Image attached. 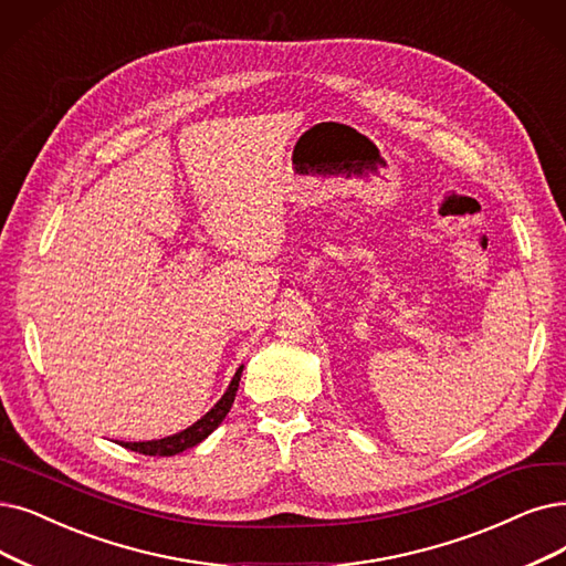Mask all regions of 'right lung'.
<instances>
[{
	"label": "right lung",
	"instance_id": "obj_1",
	"mask_svg": "<svg viewBox=\"0 0 566 566\" xmlns=\"http://www.w3.org/2000/svg\"><path fill=\"white\" fill-rule=\"evenodd\" d=\"M241 371H243V367L237 369L228 392L220 397V401L213 406V409L205 418H199L195 424L184 429V432L165 437V439H155V441H123L120 446L134 450V453L150 455V458H171V455L184 453V450L201 443L224 420V416L230 413L232 403H234V397H237V390H239Z\"/></svg>",
	"mask_w": 566,
	"mask_h": 566
}]
</instances>
